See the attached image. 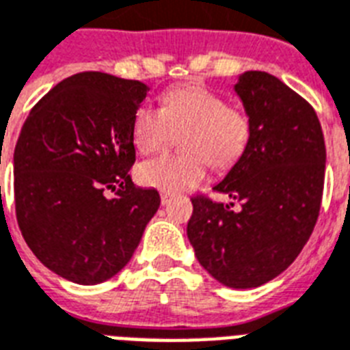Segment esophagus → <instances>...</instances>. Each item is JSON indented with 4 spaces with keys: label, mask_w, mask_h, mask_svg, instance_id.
<instances>
[{
    "label": "esophagus",
    "mask_w": 350,
    "mask_h": 350,
    "mask_svg": "<svg viewBox=\"0 0 350 350\" xmlns=\"http://www.w3.org/2000/svg\"><path fill=\"white\" fill-rule=\"evenodd\" d=\"M172 198H173V193H166V191H162V193H161V202H162V206H166V204L172 202Z\"/></svg>",
    "instance_id": "1"
}]
</instances>
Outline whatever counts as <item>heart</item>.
<instances>
[{
    "label": "heart",
    "instance_id": "obj_1",
    "mask_svg": "<svg viewBox=\"0 0 350 350\" xmlns=\"http://www.w3.org/2000/svg\"><path fill=\"white\" fill-rule=\"evenodd\" d=\"M131 135L141 153L166 150L180 137L183 153L162 155L137 167V180L166 193L186 191L202 183L208 164L226 172L242 159L251 139L244 110L228 105L217 92L200 85L177 86L162 97V110L141 106Z\"/></svg>",
    "mask_w": 350,
    "mask_h": 350
}]
</instances>
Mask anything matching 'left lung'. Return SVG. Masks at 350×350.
I'll return each instance as SVG.
<instances>
[{
    "mask_svg": "<svg viewBox=\"0 0 350 350\" xmlns=\"http://www.w3.org/2000/svg\"><path fill=\"white\" fill-rule=\"evenodd\" d=\"M234 92L251 121L247 150L215 191L191 198L188 239L209 275L234 289L258 287L286 271L320 215L325 141L314 108L278 77L240 75Z\"/></svg>",
    "mask_w": 350,
    "mask_h": 350,
    "instance_id": "1",
    "label": "left lung"
}]
</instances>
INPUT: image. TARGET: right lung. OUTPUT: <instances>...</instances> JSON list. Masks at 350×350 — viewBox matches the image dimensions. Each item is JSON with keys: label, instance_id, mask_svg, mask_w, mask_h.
Listing matches in <instances>:
<instances>
[{"label": "right lung", "instance_id": "1", "mask_svg": "<svg viewBox=\"0 0 350 350\" xmlns=\"http://www.w3.org/2000/svg\"><path fill=\"white\" fill-rule=\"evenodd\" d=\"M148 90L141 81L81 72L55 85L21 128L16 219L39 262L66 280L94 286L117 275L161 206L157 189L137 188L128 175L133 117Z\"/></svg>", "mask_w": 350, "mask_h": 350}]
</instances>
